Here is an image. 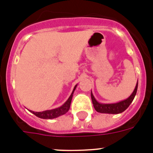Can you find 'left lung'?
<instances>
[{
	"label": "left lung",
	"instance_id": "obj_1",
	"mask_svg": "<svg viewBox=\"0 0 153 153\" xmlns=\"http://www.w3.org/2000/svg\"><path fill=\"white\" fill-rule=\"evenodd\" d=\"M138 88V83H136V88H135L133 93L131 94L130 97L128 99L125 100L123 101H121L117 103H112V104H102L99 103L97 100H95L94 97H93V93H91V99L92 102H93V106L95 108V109L99 113H110V114H118V113H123L125 111L127 108L129 107L131 102H132L133 99H134L135 96L136 94Z\"/></svg>",
	"mask_w": 153,
	"mask_h": 153
}]
</instances>
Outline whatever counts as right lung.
<instances>
[{"label": "right lung", "instance_id": "add662e5", "mask_svg": "<svg viewBox=\"0 0 153 153\" xmlns=\"http://www.w3.org/2000/svg\"><path fill=\"white\" fill-rule=\"evenodd\" d=\"M76 87V85L75 87H74L72 94H71L70 97H69V99L67 100V102H65L63 106H60V107L56 108V109H51V110H46V111H43V112H33V111H30V112L32 113H33L35 116H36L37 117L41 119H53V118H56V117H60V116H61V115L65 114V113H67V112H68V110L70 109V103H71V100H72L73 93H74Z\"/></svg>", "mask_w": 153, "mask_h": 153}]
</instances>
